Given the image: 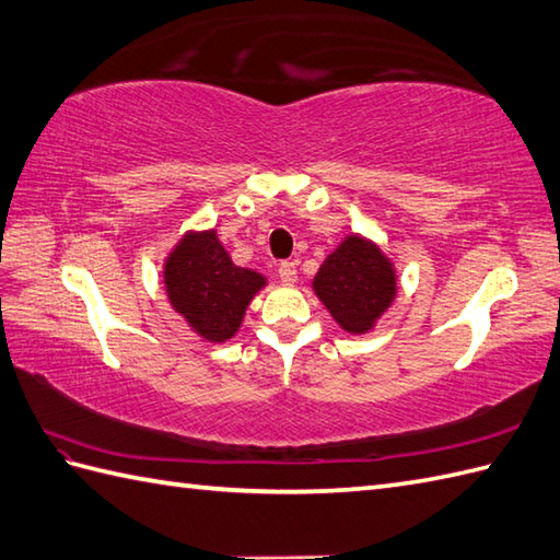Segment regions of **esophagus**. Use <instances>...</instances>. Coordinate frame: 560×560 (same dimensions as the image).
Wrapping results in <instances>:
<instances>
[{"mask_svg":"<svg viewBox=\"0 0 560 560\" xmlns=\"http://www.w3.org/2000/svg\"><path fill=\"white\" fill-rule=\"evenodd\" d=\"M279 279H281L283 283H295V279H298L295 262H281V265H279Z\"/></svg>","mask_w":560,"mask_h":560,"instance_id":"34e87169","label":"esophagus"}]
</instances>
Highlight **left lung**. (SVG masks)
Returning a JSON list of instances; mask_svg holds the SVG:
<instances>
[{"instance_id": "obj_1", "label": "left lung", "mask_w": 560, "mask_h": 560, "mask_svg": "<svg viewBox=\"0 0 560 560\" xmlns=\"http://www.w3.org/2000/svg\"><path fill=\"white\" fill-rule=\"evenodd\" d=\"M312 289L348 334H368L396 298V269L376 243L346 236L324 259Z\"/></svg>"}]
</instances>
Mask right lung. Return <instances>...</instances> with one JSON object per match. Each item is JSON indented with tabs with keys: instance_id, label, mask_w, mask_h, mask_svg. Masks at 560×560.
I'll return each instance as SVG.
<instances>
[{
	"instance_id": "1",
	"label": "right lung",
	"mask_w": 560,
	"mask_h": 560,
	"mask_svg": "<svg viewBox=\"0 0 560 560\" xmlns=\"http://www.w3.org/2000/svg\"><path fill=\"white\" fill-rule=\"evenodd\" d=\"M265 283L259 271L231 262L214 229L186 233L164 262L168 303L210 343L236 336L245 310Z\"/></svg>"
}]
</instances>
